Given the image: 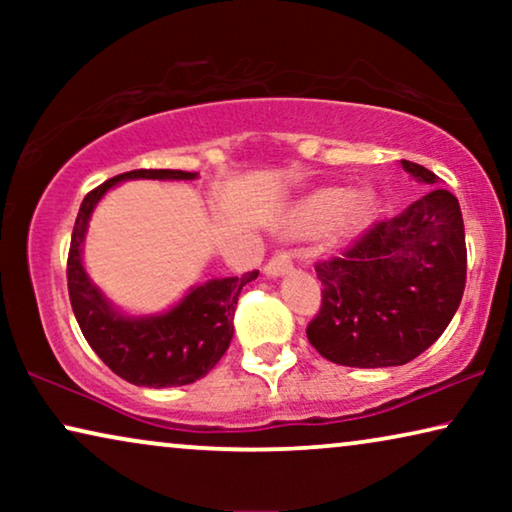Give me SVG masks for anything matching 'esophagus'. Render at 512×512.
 <instances>
[{"mask_svg":"<svg viewBox=\"0 0 512 512\" xmlns=\"http://www.w3.org/2000/svg\"><path fill=\"white\" fill-rule=\"evenodd\" d=\"M291 268H293L291 256L286 254V251H279V254H275L268 263H265L263 270L268 277H279V275H286Z\"/></svg>","mask_w":512,"mask_h":512,"instance_id":"1","label":"esophagus"}]
</instances>
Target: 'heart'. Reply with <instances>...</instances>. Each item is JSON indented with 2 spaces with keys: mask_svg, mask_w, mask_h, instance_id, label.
<instances>
[{
  "mask_svg": "<svg viewBox=\"0 0 512 512\" xmlns=\"http://www.w3.org/2000/svg\"><path fill=\"white\" fill-rule=\"evenodd\" d=\"M373 214V200L366 193L342 195L338 188H324L312 193L296 209L291 228L296 233H328L335 237H352L368 226Z\"/></svg>",
  "mask_w": 512,
  "mask_h": 512,
  "instance_id": "1",
  "label": "heart"
}]
</instances>
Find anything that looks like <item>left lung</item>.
Returning <instances> with one entry per match:
<instances>
[{"instance_id": "8db88e82", "label": "left lung", "mask_w": 512, "mask_h": 512, "mask_svg": "<svg viewBox=\"0 0 512 512\" xmlns=\"http://www.w3.org/2000/svg\"><path fill=\"white\" fill-rule=\"evenodd\" d=\"M424 195L380 219L340 256L314 265L321 307L307 340L324 359L352 368L403 366L450 324L466 286L459 200L424 165L401 160Z\"/></svg>"}]
</instances>
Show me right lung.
<instances>
[{"label":"right lung","instance_id":"add662e5","mask_svg":"<svg viewBox=\"0 0 512 512\" xmlns=\"http://www.w3.org/2000/svg\"><path fill=\"white\" fill-rule=\"evenodd\" d=\"M125 179H195V172H123L83 198L67 256L69 303L83 338L118 377L137 387H181L205 377L226 354L235 331L237 298L242 286L258 277V270L195 286L177 307L158 317H123L88 279L81 263V244L97 202L111 186Z\"/></svg>","mask_w":512,"mask_h":512}]
</instances>
